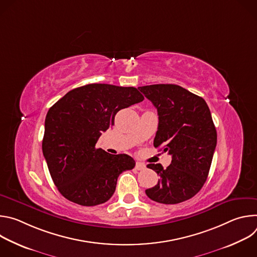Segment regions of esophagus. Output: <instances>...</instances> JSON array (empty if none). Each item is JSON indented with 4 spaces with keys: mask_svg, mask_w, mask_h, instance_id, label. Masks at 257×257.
I'll return each mask as SVG.
<instances>
[{
    "mask_svg": "<svg viewBox=\"0 0 257 257\" xmlns=\"http://www.w3.org/2000/svg\"><path fill=\"white\" fill-rule=\"evenodd\" d=\"M135 168L138 171H142V170H144L146 168V166L143 163H141V162H137L136 165H135Z\"/></svg>",
    "mask_w": 257,
    "mask_h": 257,
    "instance_id": "34e87169",
    "label": "esophagus"
}]
</instances>
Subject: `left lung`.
<instances>
[{
	"label": "left lung",
	"instance_id": "8db88e82",
	"mask_svg": "<svg viewBox=\"0 0 257 257\" xmlns=\"http://www.w3.org/2000/svg\"><path fill=\"white\" fill-rule=\"evenodd\" d=\"M138 89L158 109L155 148L164 146L171 165L149 164L160 176L145 193L152 200L176 204L192 198L205 183L216 146V130L205 100L176 84H154Z\"/></svg>",
	"mask_w": 257,
	"mask_h": 257
}]
</instances>
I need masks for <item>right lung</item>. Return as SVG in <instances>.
Instances as JSON below:
<instances>
[{"label":"right lung","mask_w":257,"mask_h":257,"mask_svg":"<svg viewBox=\"0 0 257 257\" xmlns=\"http://www.w3.org/2000/svg\"><path fill=\"white\" fill-rule=\"evenodd\" d=\"M144 99L135 87L93 83L70 90L47 114L43 153L51 177L68 200L94 206L107 201L119 175L135 167L128 155L95 149L122 108Z\"/></svg>","instance_id":"right-lung-1"}]
</instances>
